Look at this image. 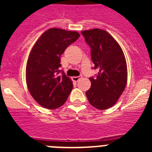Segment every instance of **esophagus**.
Masks as SVG:
<instances>
[{"instance_id":"1","label":"esophagus","mask_w":152,"mask_h":152,"mask_svg":"<svg viewBox=\"0 0 152 152\" xmlns=\"http://www.w3.org/2000/svg\"><path fill=\"white\" fill-rule=\"evenodd\" d=\"M82 77V76L81 75H79V76H76V77H72V80L73 81H75V82H77V81H78L79 79H80Z\"/></svg>"}]
</instances>
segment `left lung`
I'll list each match as a JSON object with an SVG mask.
<instances>
[{"label": "left lung", "mask_w": 152, "mask_h": 152, "mask_svg": "<svg viewBox=\"0 0 152 152\" xmlns=\"http://www.w3.org/2000/svg\"><path fill=\"white\" fill-rule=\"evenodd\" d=\"M81 34L91 48L93 68L99 71L96 77L89 78L91 87L86 91V96L93 107L107 110L117 102L126 86L124 53L117 42L103 29L82 31Z\"/></svg>", "instance_id": "obj_1"}]
</instances>
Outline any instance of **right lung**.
Returning <instances> with one entry per match:
<instances>
[{
    "instance_id": "add662e5",
    "label": "right lung",
    "mask_w": 152,
    "mask_h": 152,
    "mask_svg": "<svg viewBox=\"0 0 152 152\" xmlns=\"http://www.w3.org/2000/svg\"><path fill=\"white\" fill-rule=\"evenodd\" d=\"M75 31L52 28L39 37L27 60L26 78L34 100L46 109L63 105L73 88L71 79L61 70L60 56L79 38Z\"/></svg>"
}]
</instances>
